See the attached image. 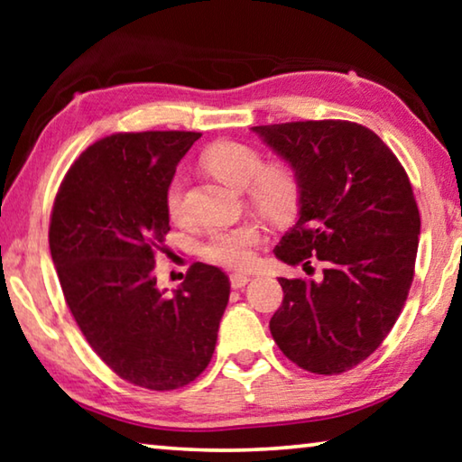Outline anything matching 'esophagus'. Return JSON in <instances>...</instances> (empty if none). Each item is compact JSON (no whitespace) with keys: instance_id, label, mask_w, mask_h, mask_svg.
<instances>
[{"instance_id":"34e87169","label":"esophagus","mask_w":462,"mask_h":462,"mask_svg":"<svg viewBox=\"0 0 462 462\" xmlns=\"http://www.w3.org/2000/svg\"><path fill=\"white\" fill-rule=\"evenodd\" d=\"M248 281H250V277L245 275V273H234V275H230V285H232V289L246 287Z\"/></svg>"}]
</instances>
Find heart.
I'll list each match as a JSON object with an SVG mask.
<instances>
[{"label": "heart", "mask_w": 462, "mask_h": 462, "mask_svg": "<svg viewBox=\"0 0 462 462\" xmlns=\"http://www.w3.org/2000/svg\"><path fill=\"white\" fill-rule=\"evenodd\" d=\"M203 165L230 187H236V189L248 187L250 201L254 203V208L273 220H285L295 212L300 185H297L293 169L285 162H273L269 167H263V156L256 148L234 143V140H224V143L208 148L203 154ZM165 203L171 220H185L187 208L181 175L171 179ZM261 238L263 230L254 222H245L234 228H217L209 232L201 253L209 263L242 269L253 263V248L259 245Z\"/></svg>", "instance_id": "obj_1"}]
</instances>
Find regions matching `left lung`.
<instances>
[{"mask_svg":"<svg viewBox=\"0 0 462 462\" xmlns=\"http://www.w3.org/2000/svg\"><path fill=\"white\" fill-rule=\"evenodd\" d=\"M289 162L300 217L275 246L287 264H324L316 279H285L269 328L297 366L338 374L371 356L400 318L413 279L420 212L408 173L361 124L308 120L254 126Z\"/></svg>","mask_w":462,"mask_h":462,"instance_id":"left-lung-1","label":"left lung"}]
</instances>
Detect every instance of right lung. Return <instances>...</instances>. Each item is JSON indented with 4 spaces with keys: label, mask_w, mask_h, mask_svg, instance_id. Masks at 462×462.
<instances>
[{
    "label": "right lung",
    "mask_w": 462,
    "mask_h": 462,
    "mask_svg": "<svg viewBox=\"0 0 462 462\" xmlns=\"http://www.w3.org/2000/svg\"><path fill=\"white\" fill-rule=\"evenodd\" d=\"M199 132H120L81 152L54 198L49 245L62 295L85 340L132 385L171 391L212 361L230 281L195 263L161 291L165 193Z\"/></svg>",
    "instance_id": "add662e5"
}]
</instances>
